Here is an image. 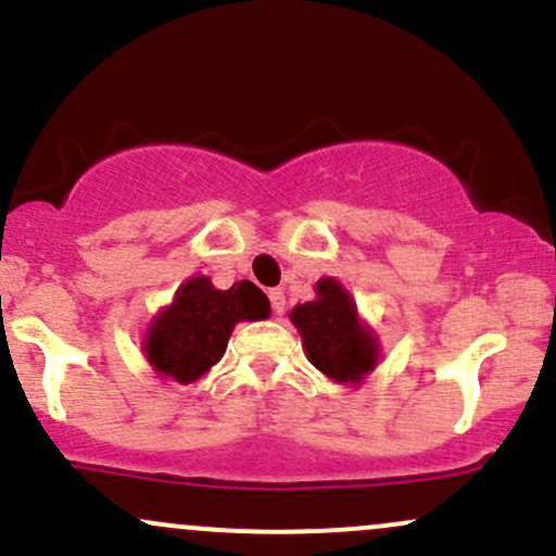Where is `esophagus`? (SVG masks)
<instances>
[{
    "label": "esophagus",
    "instance_id": "obj_1",
    "mask_svg": "<svg viewBox=\"0 0 556 556\" xmlns=\"http://www.w3.org/2000/svg\"><path fill=\"white\" fill-rule=\"evenodd\" d=\"M270 304H273V313L276 315H283V307H286V294L280 289H270Z\"/></svg>",
    "mask_w": 556,
    "mask_h": 556
}]
</instances>
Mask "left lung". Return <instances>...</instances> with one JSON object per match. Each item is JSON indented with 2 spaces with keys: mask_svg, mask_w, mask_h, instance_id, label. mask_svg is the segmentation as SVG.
<instances>
[{
  "mask_svg": "<svg viewBox=\"0 0 556 556\" xmlns=\"http://www.w3.org/2000/svg\"><path fill=\"white\" fill-rule=\"evenodd\" d=\"M289 318L300 331L307 361L331 381L357 387L374 374L381 357L379 339L363 324L355 300L337 278H320L315 300L296 304Z\"/></svg>",
  "mask_w": 556,
  "mask_h": 556,
  "instance_id": "1",
  "label": "left lung"
}]
</instances>
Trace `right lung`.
Returning <instances> with one entry per match:
<instances>
[{
    "instance_id": "add662e5",
    "label": "right lung",
    "mask_w": 556,
    "mask_h": 556,
    "mask_svg": "<svg viewBox=\"0 0 556 556\" xmlns=\"http://www.w3.org/2000/svg\"><path fill=\"white\" fill-rule=\"evenodd\" d=\"M267 315L270 302L252 280H238L223 291L214 289L208 276H193L153 315L142 337V355L159 379L193 384L223 361L236 324Z\"/></svg>"
}]
</instances>
